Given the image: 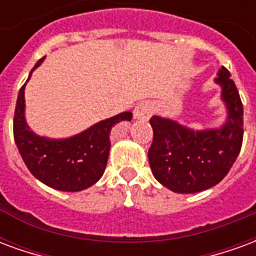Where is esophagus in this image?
Wrapping results in <instances>:
<instances>
[{
	"mask_svg": "<svg viewBox=\"0 0 256 256\" xmlns=\"http://www.w3.org/2000/svg\"><path fill=\"white\" fill-rule=\"evenodd\" d=\"M154 112V106L148 102V101H142L137 104V106L134 108V119H141V120H148Z\"/></svg>",
	"mask_w": 256,
	"mask_h": 256,
	"instance_id": "obj_1",
	"label": "esophagus"
}]
</instances>
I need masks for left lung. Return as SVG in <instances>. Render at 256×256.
<instances>
[{"label": "left lung", "instance_id": "obj_1", "mask_svg": "<svg viewBox=\"0 0 256 256\" xmlns=\"http://www.w3.org/2000/svg\"><path fill=\"white\" fill-rule=\"evenodd\" d=\"M215 84L228 116L220 128L194 130L168 118H150L154 141L148 150L152 174L176 193L212 188L229 172L242 142V104L230 72L220 67Z\"/></svg>", "mask_w": 256, "mask_h": 256}]
</instances>
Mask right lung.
Segmentation results:
<instances>
[{
  "label": "right lung",
  "instance_id": "1",
  "mask_svg": "<svg viewBox=\"0 0 256 256\" xmlns=\"http://www.w3.org/2000/svg\"><path fill=\"white\" fill-rule=\"evenodd\" d=\"M44 60L45 58L38 60L27 80H30L32 71ZM26 84L22 86L16 101L14 136L27 168L42 184L63 192H79L94 185L106 167L111 128L122 120H132L133 114L122 112L68 138L41 137L26 122Z\"/></svg>",
  "mask_w": 256,
  "mask_h": 256
}]
</instances>
